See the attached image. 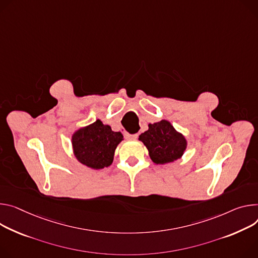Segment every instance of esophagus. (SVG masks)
<instances>
[{
	"label": "esophagus",
	"mask_w": 258,
	"mask_h": 258,
	"mask_svg": "<svg viewBox=\"0 0 258 258\" xmlns=\"http://www.w3.org/2000/svg\"><path fill=\"white\" fill-rule=\"evenodd\" d=\"M125 137L130 140H134V139H137L138 138V134H134V135H131V134H125Z\"/></svg>",
	"instance_id": "34e87169"
}]
</instances>
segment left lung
<instances>
[{"mask_svg": "<svg viewBox=\"0 0 258 258\" xmlns=\"http://www.w3.org/2000/svg\"><path fill=\"white\" fill-rule=\"evenodd\" d=\"M156 165H166L181 158L187 148L186 138L166 119L149 123L148 130L139 136Z\"/></svg>", "mask_w": 258, "mask_h": 258, "instance_id": "left-lung-1", "label": "left lung"}]
</instances>
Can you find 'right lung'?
I'll list each match as a JSON object with an SVG mask.
<instances>
[{
    "label": "right lung",
    "mask_w": 258,
    "mask_h": 258,
    "mask_svg": "<svg viewBox=\"0 0 258 258\" xmlns=\"http://www.w3.org/2000/svg\"><path fill=\"white\" fill-rule=\"evenodd\" d=\"M123 140L120 132L97 119L76 130L71 137L73 153L83 166L91 170H102L112 165L117 146Z\"/></svg>",
    "instance_id": "right-lung-1"
}]
</instances>
